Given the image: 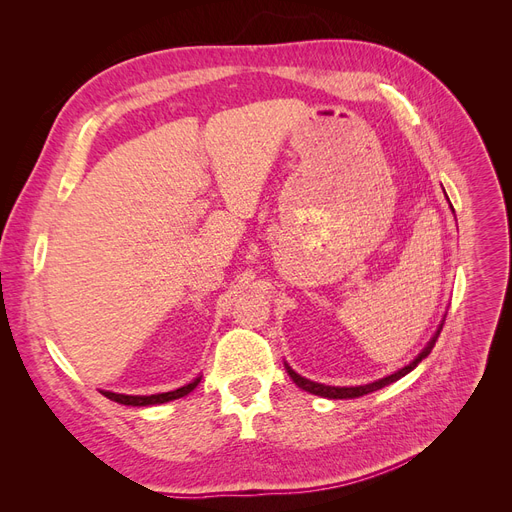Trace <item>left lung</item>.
Here are the masks:
<instances>
[{
  "label": "left lung",
  "mask_w": 512,
  "mask_h": 512,
  "mask_svg": "<svg viewBox=\"0 0 512 512\" xmlns=\"http://www.w3.org/2000/svg\"><path fill=\"white\" fill-rule=\"evenodd\" d=\"M444 194H446V192H444ZM453 213H455V211H453ZM444 318H446V316H444ZM444 318H442V322L438 324L436 333H433V337L427 342V346H425L421 352H418L406 367H401V369L395 371V374L386 376V378H380V380H374V382H369V384H359V386H329V384H320V382H314V380H307V378L299 376L297 371H294L288 363H284V365H286V371H288V376L292 378V382L297 384L299 389L307 391V393L327 397V399H354V397H363V395H369V393H374V391H378V389H384V386H389V384L397 382L399 378H404L406 374H410V371H412L418 363H421L423 359H427V354L431 352V348L436 346V342H438V335H440V331H442Z\"/></svg>",
  "instance_id": "1"
}]
</instances>
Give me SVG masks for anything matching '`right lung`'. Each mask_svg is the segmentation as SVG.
I'll return each mask as SVG.
<instances>
[{
	"mask_svg": "<svg viewBox=\"0 0 512 512\" xmlns=\"http://www.w3.org/2000/svg\"><path fill=\"white\" fill-rule=\"evenodd\" d=\"M200 378H203V376H196L192 382H188L185 386H179V389H175V391L156 393V395H123V393H113V391H100V393L111 401H117V404H123V406H136V408L160 406V404H166V401H173V399H179V397H185L188 393H192L198 386Z\"/></svg>",
	"mask_w": 512,
	"mask_h": 512,
	"instance_id": "1",
	"label": "right lung"
}]
</instances>
